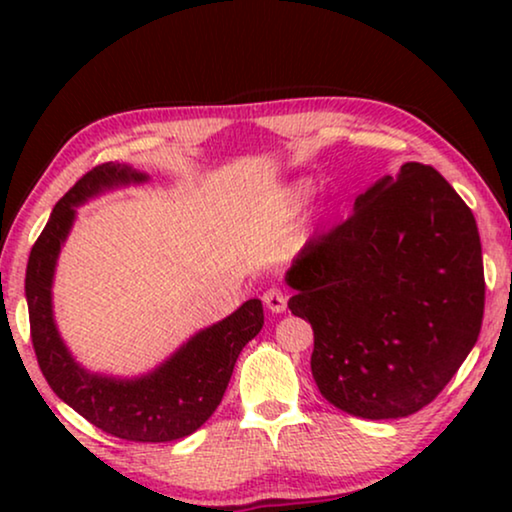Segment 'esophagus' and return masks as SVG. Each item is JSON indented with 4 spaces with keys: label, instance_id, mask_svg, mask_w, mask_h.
<instances>
[{
    "label": "esophagus",
    "instance_id": "obj_1",
    "mask_svg": "<svg viewBox=\"0 0 512 512\" xmlns=\"http://www.w3.org/2000/svg\"><path fill=\"white\" fill-rule=\"evenodd\" d=\"M263 303L270 312L279 314V312L286 310V303H289V293H286L284 289H279V286H272V289L263 293Z\"/></svg>",
    "mask_w": 512,
    "mask_h": 512
}]
</instances>
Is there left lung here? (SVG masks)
<instances>
[{
    "label": "left lung",
    "mask_w": 512,
    "mask_h": 512,
    "mask_svg": "<svg viewBox=\"0 0 512 512\" xmlns=\"http://www.w3.org/2000/svg\"><path fill=\"white\" fill-rule=\"evenodd\" d=\"M291 314L314 331L312 375L363 419L429 405L478 342L485 270L475 216L443 174L405 163L312 237L286 272Z\"/></svg>",
    "instance_id": "1"
}]
</instances>
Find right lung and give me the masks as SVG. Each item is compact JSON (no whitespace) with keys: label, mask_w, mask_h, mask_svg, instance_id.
Segmentation results:
<instances>
[{"label":"right lung","mask_w":512,"mask_h":512,"mask_svg":"<svg viewBox=\"0 0 512 512\" xmlns=\"http://www.w3.org/2000/svg\"><path fill=\"white\" fill-rule=\"evenodd\" d=\"M128 165L104 163L83 174L53 207L27 261L25 296L30 338L48 387L90 424L130 443H170L198 431L214 410L233 375L242 347L263 328L261 300L188 340L170 361L142 380H109L79 368L53 324L51 282L60 244L69 233L74 207L102 188L144 181Z\"/></svg>","instance_id":"right-lung-1"}]
</instances>
